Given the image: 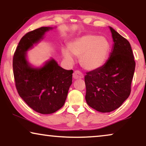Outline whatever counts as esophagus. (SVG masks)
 <instances>
[{"instance_id":"esophagus-1","label":"esophagus","mask_w":146,"mask_h":146,"mask_svg":"<svg viewBox=\"0 0 146 146\" xmlns=\"http://www.w3.org/2000/svg\"><path fill=\"white\" fill-rule=\"evenodd\" d=\"M83 74L80 71H75V72L73 74V77L75 79H83Z\"/></svg>"}]
</instances>
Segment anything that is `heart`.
Segmentation results:
<instances>
[{
    "label": "heart",
    "instance_id": "heart-1",
    "mask_svg": "<svg viewBox=\"0 0 146 146\" xmlns=\"http://www.w3.org/2000/svg\"><path fill=\"white\" fill-rule=\"evenodd\" d=\"M71 54L79 57L80 64L89 71L95 70L104 64L110 52V43L104 36L87 34L71 42L67 46ZM63 57L69 61H73L71 55L62 51Z\"/></svg>",
    "mask_w": 146,
    "mask_h": 146
}]
</instances>
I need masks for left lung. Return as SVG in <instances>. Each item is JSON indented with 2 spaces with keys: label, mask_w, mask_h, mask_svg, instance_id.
<instances>
[{
  "label": "left lung",
  "mask_w": 146,
  "mask_h": 146,
  "mask_svg": "<svg viewBox=\"0 0 146 146\" xmlns=\"http://www.w3.org/2000/svg\"><path fill=\"white\" fill-rule=\"evenodd\" d=\"M110 29L114 45L109 59L85 77L87 103L101 112L113 111L128 98L135 66L130 43L113 28Z\"/></svg>",
  "instance_id": "1"
}]
</instances>
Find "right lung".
Returning <instances> with one entry per match:
<instances>
[{
	"label": "right lung",
	"mask_w": 146,
	"mask_h": 146,
	"mask_svg": "<svg viewBox=\"0 0 146 146\" xmlns=\"http://www.w3.org/2000/svg\"><path fill=\"white\" fill-rule=\"evenodd\" d=\"M50 29L41 27L26 33L18 43L12 60L18 93L30 108L44 114H52L63 106L73 73L59 66L53 59L40 69L32 68L26 60V51Z\"/></svg>",
	"instance_id": "right-lung-1"
}]
</instances>
